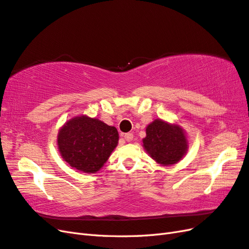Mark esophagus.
Listing matches in <instances>:
<instances>
[{"label":"esophagus","instance_id":"1","mask_svg":"<svg viewBox=\"0 0 249 249\" xmlns=\"http://www.w3.org/2000/svg\"><path fill=\"white\" fill-rule=\"evenodd\" d=\"M124 137L126 141H132L133 140V134L132 133H126V134H124Z\"/></svg>","mask_w":249,"mask_h":249}]
</instances>
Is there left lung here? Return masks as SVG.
<instances>
[{
	"mask_svg": "<svg viewBox=\"0 0 249 249\" xmlns=\"http://www.w3.org/2000/svg\"><path fill=\"white\" fill-rule=\"evenodd\" d=\"M143 149L150 157L162 166L178 163L189 150L185 131L178 124H170L157 118L147 124Z\"/></svg>",
	"mask_w": 249,
	"mask_h": 249,
	"instance_id": "8db88e82",
	"label": "left lung"
}]
</instances>
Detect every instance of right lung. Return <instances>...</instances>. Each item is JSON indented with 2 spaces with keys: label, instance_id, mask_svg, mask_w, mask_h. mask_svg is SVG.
<instances>
[{
  "label": "right lung",
  "instance_id": "right-lung-1",
  "mask_svg": "<svg viewBox=\"0 0 249 249\" xmlns=\"http://www.w3.org/2000/svg\"><path fill=\"white\" fill-rule=\"evenodd\" d=\"M115 126L87 115L67 120L57 134L60 156L72 169L87 174L97 173L118 144Z\"/></svg>",
  "mask_w": 249,
  "mask_h": 249
}]
</instances>
